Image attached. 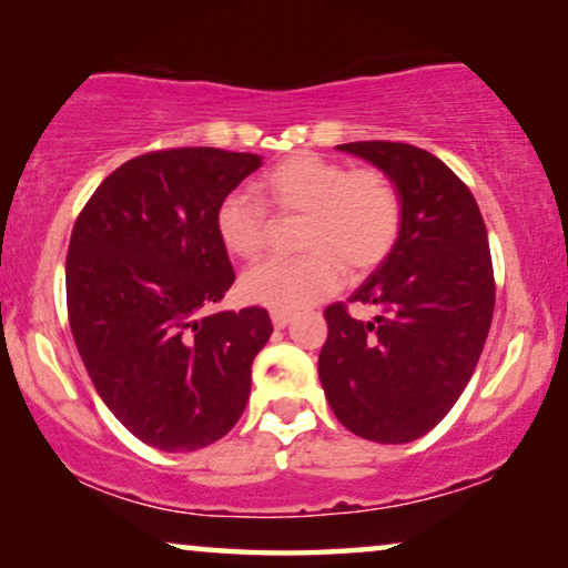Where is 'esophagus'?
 <instances>
[{
	"instance_id": "esophagus-1",
	"label": "esophagus",
	"mask_w": 568,
	"mask_h": 568,
	"mask_svg": "<svg viewBox=\"0 0 568 568\" xmlns=\"http://www.w3.org/2000/svg\"><path fill=\"white\" fill-rule=\"evenodd\" d=\"M272 324H275V329H285L291 324V314L288 312H272Z\"/></svg>"
}]
</instances>
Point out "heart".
<instances>
[{"instance_id":"b5f03b06","label":"heart","mask_w":568,"mask_h":568,"mask_svg":"<svg viewBox=\"0 0 568 568\" xmlns=\"http://www.w3.org/2000/svg\"><path fill=\"white\" fill-rule=\"evenodd\" d=\"M260 196L275 215H301L298 260H264L244 272V301L272 312H298L327 298L345 280L382 267L403 233L405 207L395 181L379 169H355L316 153L285 158L260 179ZM267 215L244 192L215 210V233L231 256L254 260L267 244Z\"/></svg>"}]
</instances>
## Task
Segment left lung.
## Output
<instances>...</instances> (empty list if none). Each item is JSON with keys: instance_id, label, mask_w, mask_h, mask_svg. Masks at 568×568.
<instances>
[{"instance_id": "left-lung-1", "label": "left lung", "mask_w": 568, "mask_h": 568, "mask_svg": "<svg viewBox=\"0 0 568 568\" xmlns=\"http://www.w3.org/2000/svg\"><path fill=\"white\" fill-rule=\"evenodd\" d=\"M403 194V233L389 260L347 301L376 306L361 322L345 304L324 312L320 379L355 436L407 444L452 410L478 366L496 304L478 202L447 163L405 142H347Z\"/></svg>"}]
</instances>
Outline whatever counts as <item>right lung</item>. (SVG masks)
<instances>
[{
	"label": "right lung",
	"mask_w": 568,
	"mask_h": 568,
	"mask_svg": "<svg viewBox=\"0 0 568 568\" xmlns=\"http://www.w3.org/2000/svg\"><path fill=\"white\" fill-rule=\"evenodd\" d=\"M260 165V155L217 148L132 158L101 181L72 229L74 345L105 407L155 449L210 447L246 407L270 314L210 306L236 280L215 210Z\"/></svg>",
	"instance_id": "right-lung-1"
}]
</instances>
